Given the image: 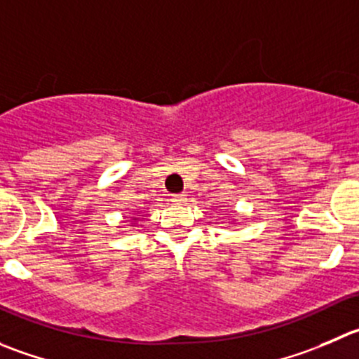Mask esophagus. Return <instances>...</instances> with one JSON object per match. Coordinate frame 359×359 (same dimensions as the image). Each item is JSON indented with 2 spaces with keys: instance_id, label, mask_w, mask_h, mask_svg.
I'll use <instances>...</instances> for the list:
<instances>
[{
  "instance_id": "34e87169",
  "label": "esophagus",
  "mask_w": 359,
  "mask_h": 359,
  "mask_svg": "<svg viewBox=\"0 0 359 359\" xmlns=\"http://www.w3.org/2000/svg\"><path fill=\"white\" fill-rule=\"evenodd\" d=\"M172 203L176 204L187 203V194H176V196H172Z\"/></svg>"
}]
</instances>
